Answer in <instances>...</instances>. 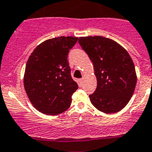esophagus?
Segmentation results:
<instances>
[{"label":"esophagus","mask_w":152,"mask_h":152,"mask_svg":"<svg viewBox=\"0 0 152 152\" xmlns=\"http://www.w3.org/2000/svg\"><path fill=\"white\" fill-rule=\"evenodd\" d=\"M82 82H83V78L79 79V80H78V83L81 85H82Z\"/></svg>","instance_id":"1"}]
</instances>
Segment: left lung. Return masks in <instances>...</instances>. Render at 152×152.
Instances as JSON below:
<instances>
[{
	"instance_id": "obj_1",
	"label": "left lung",
	"mask_w": 152,
	"mask_h": 152,
	"mask_svg": "<svg viewBox=\"0 0 152 152\" xmlns=\"http://www.w3.org/2000/svg\"><path fill=\"white\" fill-rule=\"evenodd\" d=\"M78 42L89 56L97 88L89 96L91 104L105 113L123 110L132 97L137 75L132 59L119 43L103 36L80 37Z\"/></svg>"
}]
</instances>
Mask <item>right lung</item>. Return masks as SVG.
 Masks as SVG:
<instances>
[{"instance_id":"right-lung-1","label":"right lung","mask_w":152,"mask_h":152,"mask_svg":"<svg viewBox=\"0 0 152 152\" xmlns=\"http://www.w3.org/2000/svg\"><path fill=\"white\" fill-rule=\"evenodd\" d=\"M77 37L60 36L36 46L26 66L24 87L32 106L42 113L57 115L70 107L78 88L71 75L67 55Z\"/></svg>"}]
</instances>
